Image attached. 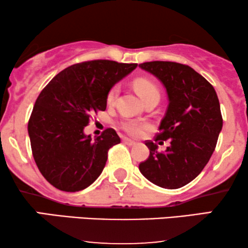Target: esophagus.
Here are the masks:
<instances>
[{"mask_svg": "<svg viewBox=\"0 0 248 248\" xmlns=\"http://www.w3.org/2000/svg\"><path fill=\"white\" fill-rule=\"evenodd\" d=\"M123 142H124L125 144H127V145H134L135 144L134 141H132V140H130V139H127V138H124L123 139Z\"/></svg>", "mask_w": 248, "mask_h": 248, "instance_id": "1", "label": "esophagus"}]
</instances>
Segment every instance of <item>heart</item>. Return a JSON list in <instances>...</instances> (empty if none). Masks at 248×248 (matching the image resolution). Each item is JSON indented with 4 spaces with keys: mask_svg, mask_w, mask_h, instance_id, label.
I'll use <instances>...</instances> for the list:
<instances>
[{
    "mask_svg": "<svg viewBox=\"0 0 248 248\" xmlns=\"http://www.w3.org/2000/svg\"><path fill=\"white\" fill-rule=\"evenodd\" d=\"M133 87L143 101L152 96H159V90L157 86L151 80L147 79V78H138V79H135L133 82ZM118 91H120V88H118L117 84H114V86L109 88V90L107 91L106 94V100L108 104L114 103L118 94ZM122 127H123L125 132H127L128 134L132 135V137H139V135L143 133L144 130H147L148 124L145 122L138 120H125L122 123Z\"/></svg>",
    "mask_w": 248,
    "mask_h": 248,
    "instance_id": "obj_1",
    "label": "heart"
}]
</instances>
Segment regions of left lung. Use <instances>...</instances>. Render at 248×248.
Wrapping results in <instances>:
<instances>
[{"instance_id":"left-lung-1","label":"left lung","mask_w":248,"mask_h":248,"mask_svg":"<svg viewBox=\"0 0 248 248\" xmlns=\"http://www.w3.org/2000/svg\"><path fill=\"white\" fill-rule=\"evenodd\" d=\"M139 66L166 88L169 104L155 141H170L166 151L145 141L150 155L139 169L155 185L183 187L203 170L216 149L222 128L218 96L208 80L185 64L154 61Z\"/></svg>"}]
</instances>
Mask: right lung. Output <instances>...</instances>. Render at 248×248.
<instances>
[{
  "label": "right lung",
  "mask_w": 248,
  "mask_h": 248,
  "mask_svg": "<svg viewBox=\"0 0 248 248\" xmlns=\"http://www.w3.org/2000/svg\"><path fill=\"white\" fill-rule=\"evenodd\" d=\"M137 66L109 60L77 63L56 74L39 93L28 133L37 167L54 187L79 192L99 177L108 150L121 139L106 128L91 140L83 128L91 114L106 109L109 88Z\"/></svg>",
  "instance_id": "obj_1"
}]
</instances>
